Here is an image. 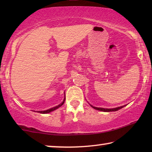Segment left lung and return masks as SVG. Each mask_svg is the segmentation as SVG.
<instances>
[{
  "label": "left lung",
  "instance_id": "1",
  "mask_svg": "<svg viewBox=\"0 0 152 152\" xmlns=\"http://www.w3.org/2000/svg\"><path fill=\"white\" fill-rule=\"evenodd\" d=\"M91 107H92L93 108H94L95 109L98 110V111H104V112H110V111H118V110H120V109H122V108H123L124 106H122V107H117V108H114V109H104V108L95 107H93V106H91Z\"/></svg>",
  "mask_w": 152,
  "mask_h": 152
}]
</instances>
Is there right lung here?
<instances>
[{
	"mask_svg": "<svg viewBox=\"0 0 152 152\" xmlns=\"http://www.w3.org/2000/svg\"><path fill=\"white\" fill-rule=\"evenodd\" d=\"M64 101H65V98H64V101H63V102H62L61 104H60L59 105L57 106V107H53V108H51V109H48V110H46V111H38V112H39V113H50V112H51V111H54V110H55V109H58V108H59L60 107H61V106L63 105V104H64Z\"/></svg>",
	"mask_w": 152,
	"mask_h": 152,
	"instance_id": "add662e5",
	"label": "right lung"
}]
</instances>
